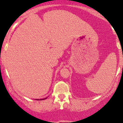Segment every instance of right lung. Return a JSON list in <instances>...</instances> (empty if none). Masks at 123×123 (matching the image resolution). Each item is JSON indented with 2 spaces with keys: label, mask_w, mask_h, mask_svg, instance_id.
<instances>
[{
  "label": "right lung",
  "mask_w": 123,
  "mask_h": 123,
  "mask_svg": "<svg viewBox=\"0 0 123 123\" xmlns=\"http://www.w3.org/2000/svg\"><path fill=\"white\" fill-rule=\"evenodd\" d=\"M46 98H44V99H40V100H44V99H46ZM36 100H38V101H39V99H36Z\"/></svg>",
  "instance_id": "add662e5"
}]
</instances>
